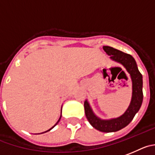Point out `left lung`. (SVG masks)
Instances as JSON below:
<instances>
[{"instance_id": "8db88e82", "label": "left lung", "mask_w": 155, "mask_h": 155, "mask_svg": "<svg viewBox=\"0 0 155 155\" xmlns=\"http://www.w3.org/2000/svg\"><path fill=\"white\" fill-rule=\"evenodd\" d=\"M103 50L110 56L112 60L123 65L131 76L132 81V97L131 103L126 112L118 118L102 120L94 114L89 102L86 100L84 102L85 113L90 125L95 129L102 132H114L127 126L141 108L143 101L142 75L138 70L134 59L130 54L108 46H104Z\"/></svg>"}]
</instances>
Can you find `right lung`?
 Segmentation results:
<instances>
[{
  "label": "right lung",
  "mask_w": 155,
  "mask_h": 155,
  "mask_svg": "<svg viewBox=\"0 0 155 155\" xmlns=\"http://www.w3.org/2000/svg\"><path fill=\"white\" fill-rule=\"evenodd\" d=\"M60 118H61V115H60V118H59V120H58V121H57V122H56V124H55V125H53V127H52V128H50V129H49V130H47V131H44V132H47V131H50V130H51V129H52V128H54V127H55V126H56V125H57V124H58V122H59V121H60ZM44 132H43V133H44Z\"/></svg>",
  "instance_id": "1"
}]
</instances>
